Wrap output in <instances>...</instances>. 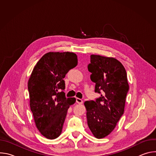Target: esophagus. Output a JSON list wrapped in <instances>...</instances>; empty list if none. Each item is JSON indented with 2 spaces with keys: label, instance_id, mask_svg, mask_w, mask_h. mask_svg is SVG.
<instances>
[{
  "label": "esophagus",
  "instance_id": "1",
  "mask_svg": "<svg viewBox=\"0 0 156 156\" xmlns=\"http://www.w3.org/2000/svg\"><path fill=\"white\" fill-rule=\"evenodd\" d=\"M76 103H78V104H83V101H82L81 99H80V98H76Z\"/></svg>",
  "mask_w": 156,
  "mask_h": 156
}]
</instances>
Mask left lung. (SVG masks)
<instances>
[{"mask_svg":"<svg viewBox=\"0 0 156 156\" xmlns=\"http://www.w3.org/2000/svg\"><path fill=\"white\" fill-rule=\"evenodd\" d=\"M90 62V78L101 96L84 104L87 125L94 136L101 139L110 134L123 114L129 84L124 66L116 58L92 54Z\"/></svg>","mask_w":156,"mask_h":156,"instance_id":"left-lung-1","label":"left lung"}]
</instances>
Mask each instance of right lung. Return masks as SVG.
I'll return each instance as SVG.
<instances>
[{"label":"right lung","instance_id":"add662e5","mask_svg":"<svg viewBox=\"0 0 156 156\" xmlns=\"http://www.w3.org/2000/svg\"><path fill=\"white\" fill-rule=\"evenodd\" d=\"M78 64L77 55L70 52H49L37 62L30 76V105L36 128L49 140L58 138L75 98H66L63 78Z\"/></svg>","mask_w":156,"mask_h":156}]
</instances>
